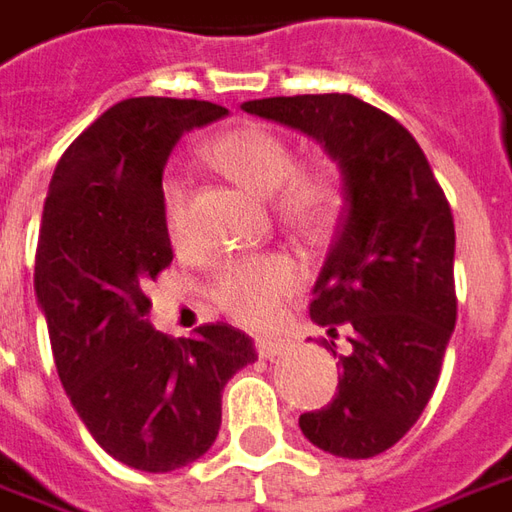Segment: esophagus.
<instances>
[{
  "instance_id": "esophagus-1",
  "label": "esophagus",
  "mask_w": 512,
  "mask_h": 512,
  "mask_svg": "<svg viewBox=\"0 0 512 512\" xmlns=\"http://www.w3.org/2000/svg\"><path fill=\"white\" fill-rule=\"evenodd\" d=\"M255 349L260 357L274 360V357L285 355V352L291 349V341H285V338H257Z\"/></svg>"
}]
</instances>
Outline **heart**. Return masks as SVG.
<instances>
[{"label":"heart","instance_id":"b5f03b06","mask_svg":"<svg viewBox=\"0 0 512 512\" xmlns=\"http://www.w3.org/2000/svg\"><path fill=\"white\" fill-rule=\"evenodd\" d=\"M205 157L249 194L271 199L285 230L318 238L338 213V185L324 171H299L291 144L260 124H238L219 132L205 146ZM185 177L171 171L160 188L163 224L174 244H182ZM299 285V271L288 257H241L219 268L210 296L221 313L241 327H268Z\"/></svg>","mask_w":512,"mask_h":512}]
</instances>
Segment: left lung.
Wrapping results in <instances>:
<instances>
[{
  "label": "left lung",
  "mask_w": 512,
  "mask_h": 512,
  "mask_svg": "<svg viewBox=\"0 0 512 512\" xmlns=\"http://www.w3.org/2000/svg\"><path fill=\"white\" fill-rule=\"evenodd\" d=\"M246 113L305 132L341 171L343 207L313 285L310 318L349 330L338 393L299 416L305 438L335 457L391 449L441 377L457 321L455 221L416 138L352 94L252 99ZM335 355V341H324Z\"/></svg>",
  "instance_id": "left-lung-1"
}]
</instances>
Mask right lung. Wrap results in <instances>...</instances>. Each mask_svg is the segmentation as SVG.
I'll use <instances>...</instances> for the list:
<instances>
[{"instance_id":"add662e5","label":"right lung","mask_w":512,"mask_h":512,"mask_svg":"<svg viewBox=\"0 0 512 512\" xmlns=\"http://www.w3.org/2000/svg\"><path fill=\"white\" fill-rule=\"evenodd\" d=\"M230 110L138 96L105 110L60 157L46 194L35 299L57 377L94 441L138 471L194 463L221 427V391L255 363L230 324L169 338L149 324L144 285L169 266L160 188L171 149Z\"/></svg>"}]
</instances>
